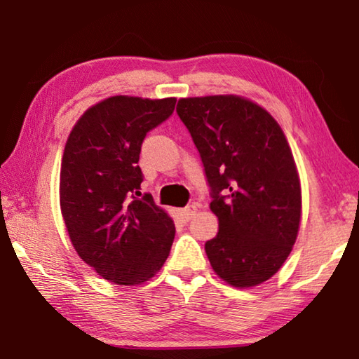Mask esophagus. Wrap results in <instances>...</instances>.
I'll use <instances>...</instances> for the list:
<instances>
[{
  "mask_svg": "<svg viewBox=\"0 0 359 359\" xmlns=\"http://www.w3.org/2000/svg\"><path fill=\"white\" fill-rule=\"evenodd\" d=\"M196 210H198L196 205H187L185 208H182L180 210V217L184 221H190L193 218V215L196 213Z\"/></svg>",
  "mask_w": 359,
  "mask_h": 359,
  "instance_id": "34e87169",
  "label": "esophagus"
}]
</instances>
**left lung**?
<instances>
[{"label":"left lung","mask_w":359,"mask_h":359,"mask_svg":"<svg viewBox=\"0 0 359 359\" xmlns=\"http://www.w3.org/2000/svg\"><path fill=\"white\" fill-rule=\"evenodd\" d=\"M218 217L205 243L215 273L233 287L270 279L289 257L302 219V187L279 123L240 95L180 99Z\"/></svg>","instance_id":"1"}]
</instances>
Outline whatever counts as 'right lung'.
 Listing matches in <instances>:
<instances>
[{"instance_id": "add662e5", "label": "right lung", "mask_w": 359, "mask_h": 359, "mask_svg": "<svg viewBox=\"0 0 359 359\" xmlns=\"http://www.w3.org/2000/svg\"><path fill=\"white\" fill-rule=\"evenodd\" d=\"M175 102L108 97L84 111L64 149L60 202L70 242L103 279L119 285L149 281L174 242L171 217L151 194L136 196L142 141L172 114Z\"/></svg>"}]
</instances>
